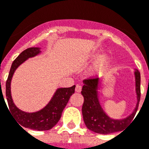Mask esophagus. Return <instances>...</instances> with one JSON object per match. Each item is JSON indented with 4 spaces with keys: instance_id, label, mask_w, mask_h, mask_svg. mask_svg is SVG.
Segmentation results:
<instances>
[{
    "instance_id": "1",
    "label": "esophagus",
    "mask_w": 149,
    "mask_h": 149,
    "mask_svg": "<svg viewBox=\"0 0 149 149\" xmlns=\"http://www.w3.org/2000/svg\"><path fill=\"white\" fill-rule=\"evenodd\" d=\"M81 86L79 85V84H77L75 87V91L76 92H81Z\"/></svg>"
}]
</instances>
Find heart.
Wrapping results in <instances>:
<instances>
[{"label":"heart","mask_w":149,"mask_h":149,"mask_svg":"<svg viewBox=\"0 0 149 149\" xmlns=\"http://www.w3.org/2000/svg\"><path fill=\"white\" fill-rule=\"evenodd\" d=\"M94 55H91L90 57L92 58ZM110 62V58L107 54H102L97 58V61L94 62L91 67L90 72L92 74H99L103 72L107 67L108 64Z\"/></svg>","instance_id":"b5f03b06"}]
</instances>
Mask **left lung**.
<instances>
[{"label":"left lung","instance_id":"1","mask_svg":"<svg viewBox=\"0 0 149 149\" xmlns=\"http://www.w3.org/2000/svg\"><path fill=\"white\" fill-rule=\"evenodd\" d=\"M135 77L137 104L133 113L124 120H113L105 113L98 100V78H88L84 80V86L81 91V94L84 97L82 115L84 123L88 129L97 133L107 135L122 131L130 123L138 110L141 97V77L140 72L138 70H136L135 72Z\"/></svg>","mask_w":149,"mask_h":149}]
</instances>
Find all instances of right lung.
<instances>
[{"label":"right lung","mask_w":149,"mask_h":149,"mask_svg":"<svg viewBox=\"0 0 149 149\" xmlns=\"http://www.w3.org/2000/svg\"><path fill=\"white\" fill-rule=\"evenodd\" d=\"M40 52L41 51L39 48H29L22 52L18 55V57L13 61L6 81V97L10 111L13 113V117L17 120L18 124L21 125L19 126L20 127L22 126L28 129L43 131L51 130L59 121L64 108L67 105L70 97L74 93L75 85L72 86L71 88H58L49 103L42 110L39 111L36 113H26L18 109L11 97L10 82L13 74L18 66L20 65L29 58L34 57L40 53Z\"/></svg>","instance_id":"add662e5"}]
</instances>
